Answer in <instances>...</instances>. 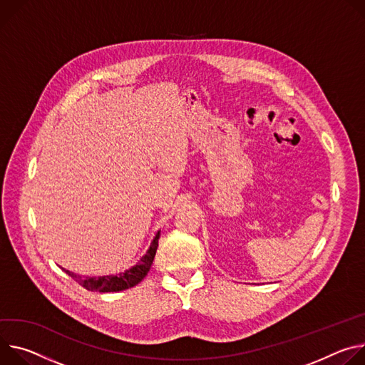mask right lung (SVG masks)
Here are the masks:
<instances>
[{
  "label": "right lung",
  "instance_id": "right-lung-1",
  "mask_svg": "<svg viewBox=\"0 0 365 365\" xmlns=\"http://www.w3.org/2000/svg\"><path fill=\"white\" fill-rule=\"evenodd\" d=\"M158 239H159V232L152 240V244L148 252L145 254V257H142V259L135 267H132L130 269H126L125 272H120L115 275H103V277H86V275L71 272L68 269H65V272L71 278H73L79 286H83L90 292L110 293V292H121V290L135 287L146 277L148 271L150 269V265L153 262L156 248H158Z\"/></svg>",
  "mask_w": 365,
  "mask_h": 365
}]
</instances>
